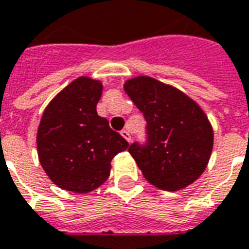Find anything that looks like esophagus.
Here are the masks:
<instances>
[{
    "label": "esophagus",
    "instance_id": "esophagus-1",
    "mask_svg": "<svg viewBox=\"0 0 249 249\" xmlns=\"http://www.w3.org/2000/svg\"><path fill=\"white\" fill-rule=\"evenodd\" d=\"M121 135H122L123 138L126 139L127 142H131V135H130V132H128V131H127V130H123V131H121Z\"/></svg>",
    "mask_w": 249,
    "mask_h": 249
}]
</instances>
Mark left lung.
Here are the masks:
<instances>
[{
  "label": "left lung",
  "instance_id": "1",
  "mask_svg": "<svg viewBox=\"0 0 249 249\" xmlns=\"http://www.w3.org/2000/svg\"><path fill=\"white\" fill-rule=\"evenodd\" d=\"M123 88L148 123L145 145L135 142L128 149L144 178L165 191H179L197 180L214 140L200 105L178 88L146 75L128 79Z\"/></svg>",
  "mask_w": 249,
  "mask_h": 249
}]
</instances>
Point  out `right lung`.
<instances>
[{
    "mask_svg": "<svg viewBox=\"0 0 249 249\" xmlns=\"http://www.w3.org/2000/svg\"><path fill=\"white\" fill-rule=\"evenodd\" d=\"M103 83L79 76L57 93L42 113L37 128V155L55 186L88 194L110 175L111 160L128 142L109 127L96 107Z\"/></svg>",
    "mask_w": 249,
    "mask_h": 249,
    "instance_id": "obj_1",
    "label": "right lung"
}]
</instances>
